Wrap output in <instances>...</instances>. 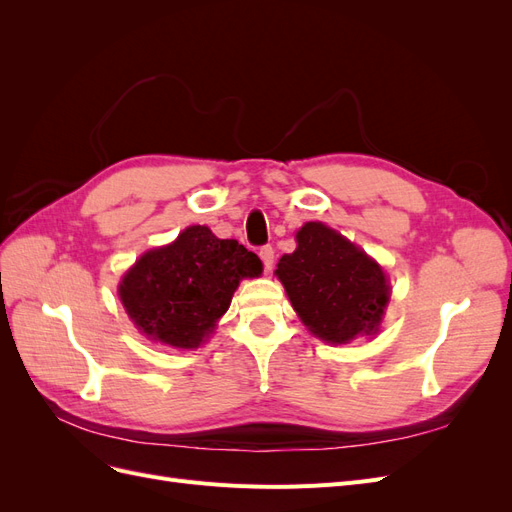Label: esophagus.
Here are the masks:
<instances>
[{
  "label": "esophagus",
  "mask_w": 512,
  "mask_h": 512,
  "mask_svg": "<svg viewBox=\"0 0 512 512\" xmlns=\"http://www.w3.org/2000/svg\"><path fill=\"white\" fill-rule=\"evenodd\" d=\"M258 256L262 260V265H265V269L271 271L273 269V260H275V250H273V247L271 245H262Z\"/></svg>",
  "instance_id": "obj_1"
}]
</instances>
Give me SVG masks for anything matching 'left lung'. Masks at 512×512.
I'll return each mask as SVG.
<instances>
[{
    "label": "left lung",
    "mask_w": 512,
    "mask_h": 512,
    "mask_svg": "<svg viewBox=\"0 0 512 512\" xmlns=\"http://www.w3.org/2000/svg\"><path fill=\"white\" fill-rule=\"evenodd\" d=\"M275 275L305 327L329 344L376 333L389 303L384 271L320 222L297 232V250L280 258Z\"/></svg>",
    "instance_id": "8db88e82"
}]
</instances>
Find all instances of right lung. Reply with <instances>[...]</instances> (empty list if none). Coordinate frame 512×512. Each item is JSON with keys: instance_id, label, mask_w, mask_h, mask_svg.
Masks as SVG:
<instances>
[{"instance_id": "right-lung-1", "label": "right lung", "mask_w": 512, "mask_h": 512, "mask_svg": "<svg viewBox=\"0 0 512 512\" xmlns=\"http://www.w3.org/2000/svg\"><path fill=\"white\" fill-rule=\"evenodd\" d=\"M262 262L235 239L190 226L160 250L136 260L123 275L119 299L138 331L175 348H196L226 314L243 277H258Z\"/></svg>"}]
</instances>
